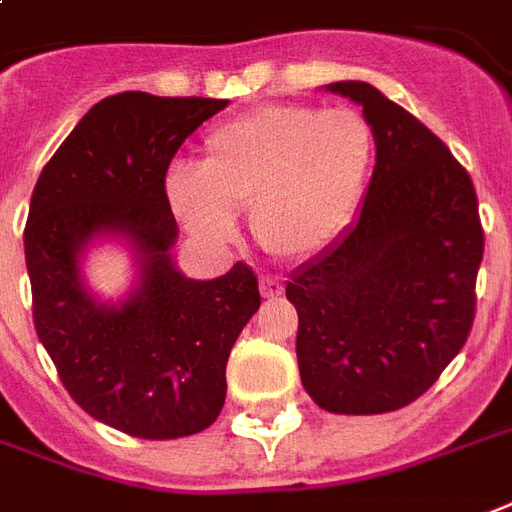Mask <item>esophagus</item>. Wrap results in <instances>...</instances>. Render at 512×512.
I'll list each match as a JSON object with an SVG mask.
<instances>
[{"mask_svg": "<svg viewBox=\"0 0 512 512\" xmlns=\"http://www.w3.org/2000/svg\"><path fill=\"white\" fill-rule=\"evenodd\" d=\"M284 284L279 279H273V276H263L260 279V292H263V298H276V295H282Z\"/></svg>", "mask_w": 512, "mask_h": 512, "instance_id": "34e87169", "label": "esophagus"}]
</instances>
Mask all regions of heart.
Segmentation results:
<instances>
[{
    "label": "heart",
    "instance_id": "obj_1",
    "mask_svg": "<svg viewBox=\"0 0 512 512\" xmlns=\"http://www.w3.org/2000/svg\"><path fill=\"white\" fill-rule=\"evenodd\" d=\"M373 128L354 109L263 104L209 131L204 166L177 163L166 193L206 241L236 233L252 206V233L273 257L303 260L349 228L373 171Z\"/></svg>",
    "mask_w": 512,
    "mask_h": 512
}]
</instances>
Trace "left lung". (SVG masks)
I'll return each instance as SVG.
<instances>
[{
	"label": "left lung",
	"instance_id": "obj_1",
	"mask_svg": "<svg viewBox=\"0 0 512 512\" xmlns=\"http://www.w3.org/2000/svg\"><path fill=\"white\" fill-rule=\"evenodd\" d=\"M327 88L362 104L376 169L357 225L287 282L300 381L330 413H389L424 395L473 330L478 195L400 104L357 80Z\"/></svg>",
	"mask_w": 512,
	"mask_h": 512
}]
</instances>
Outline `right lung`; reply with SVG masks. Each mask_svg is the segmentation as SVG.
Listing matches in <instances>:
<instances>
[{"mask_svg": "<svg viewBox=\"0 0 512 512\" xmlns=\"http://www.w3.org/2000/svg\"><path fill=\"white\" fill-rule=\"evenodd\" d=\"M225 104L107 96L66 136L31 193L23 249L39 341L74 403L134 438H185L214 424L230 349L260 308L247 263L195 282L169 252L177 220L166 171ZM99 232L126 235L143 257V282L123 307L96 304L79 282V252Z\"/></svg>", "mask_w": 512, "mask_h": 512, "instance_id": "1", "label": "right lung"}]
</instances>
